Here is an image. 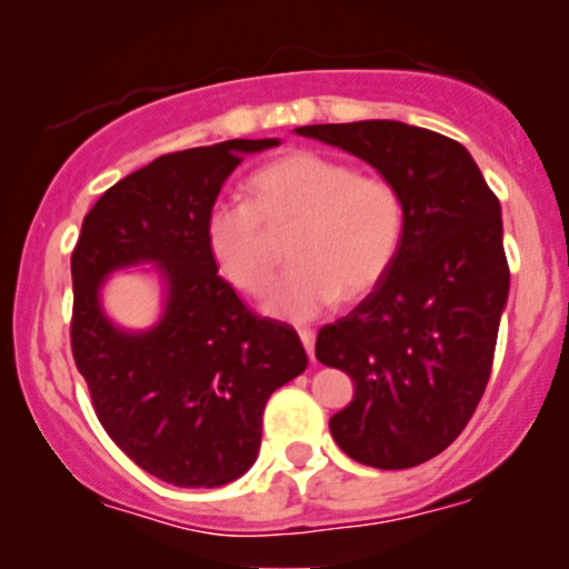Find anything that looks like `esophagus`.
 <instances>
[{
	"instance_id": "1",
	"label": "esophagus",
	"mask_w": 569,
	"mask_h": 569,
	"mask_svg": "<svg viewBox=\"0 0 569 569\" xmlns=\"http://www.w3.org/2000/svg\"><path fill=\"white\" fill-rule=\"evenodd\" d=\"M299 339H302L307 356H310V361H316V331L312 329H299Z\"/></svg>"
}]
</instances>
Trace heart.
<instances>
[{
	"instance_id": "b5f03b06",
	"label": "heart",
	"mask_w": 569,
	"mask_h": 569,
	"mask_svg": "<svg viewBox=\"0 0 569 569\" xmlns=\"http://www.w3.org/2000/svg\"><path fill=\"white\" fill-rule=\"evenodd\" d=\"M251 202L221 198L202 221L213 264L234 289L259 293L272 278L267 227L297 224L293 267L267 291L264 310L310 321L342 299L363 297L388 276L407 230L398 189L382 176H358L348 162L289 152L248 179Z\"/></svg>"
}]
</instances>
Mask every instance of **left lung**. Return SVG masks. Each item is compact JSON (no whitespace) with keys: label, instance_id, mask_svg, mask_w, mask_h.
Masks as SVG:
<instances>
[{"label":"left lung","instance_id":"1","mask_svg":"<svg viewBox=\"0 0 569 569\" xmlns=\"http://www.w3.org/2000/svg\"><path fill=\"white\" fill-rule=\"evenodd\" d=\"M398 189V259L356 310L323 326L316 358L356 396L329 420L345 455L398 471L452 443L485 396L508 302L500 202L462 143L396 120L305 126Z\"/></svg>","mask_w":569,"mask_h":569}]
</instances>
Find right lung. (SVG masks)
<instances>
[{"label":"right lung","instance_id":"obj_1","mask_svg":"<svg viewBox=\"0 0 569 569\" xmlns=\"http://www.w3.org/2000/svg\"><path fill=\"white\" fill-rule=\"evenodd\" d=\"M278 139H232L162 154L109 187L71 253V352L103 430L173 487H221L257 462L262 415L307 352L291 326L253 316L213 264L202 221L246 154ZM154 263L163 312L117 327L100 291L117 269Z\"/></svg>","mask_w":569,"mask_h":569}]
</instances>
